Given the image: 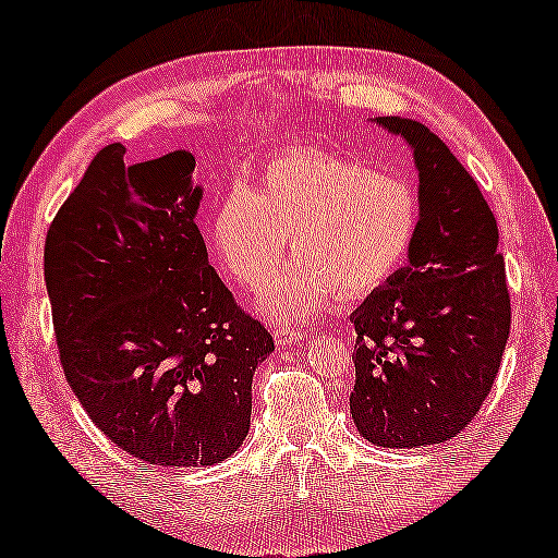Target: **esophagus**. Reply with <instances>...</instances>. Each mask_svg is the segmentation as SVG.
<instances>
[{"mask_svg":"<svg viewBox=\"0 0 558 558\" xmlns=\"http://www.w3.org/2000/svg\"><path fill=\"white\" fill-rule=\"evenodd\" d=\"M272 333H276L278 347H288V343L305 341V331L298 327H290V324H276V327H272Z\"/></svg>","mask_w":558,"mask_h":558,"instance_id":"1","label":"esophagus"}]
</instances>
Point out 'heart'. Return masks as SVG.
Here are the masks:
<instances>
[{"label":"heart","mask_w":558,"mask_h":558,"mask_svg":"<svg viewBox=\"0 0 558 558\" xmlns=\"http://www.w3.org/2000/svg\"><path fill=\"white\" fill-rule=\"evenodd\" d=\"M420 192L408 178L322 150L268 160L258 190L236 182L219 197L211 239L229 276L258 288L295 251L260 298L272 319L310 317L333 292L363 298L385 286L417 244Z\"/></svg>","instance_id":"1"}]
</instances>
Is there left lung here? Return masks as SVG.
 I'll use <instances>...</instances> for the list:
<instances>
[{"label":"left lung","mask_w":558,"mask_h":558,"mask_svg":"<svg viewBox=\"0 0 558 558\" xmlns=\"http://www.w3.org/2000/svg\"><path fill=\"white\" fill-rule=\"evenodd\" d=\"M408 141L420 173L422 227L410 263L351 314V417L383 449H420L469 427L510 337L498 225L444 141L420 121L376 117Z\"/></svg>","instance_id":"1"}]
</instances>
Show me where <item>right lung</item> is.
Segmentation results:
<instances>
[{
  "label": "right lung",
  "instance_id": "add662e5",
  "mask_svg": "<svg viewBox=\"0 0 558 558\" xmlns=\"http://www.w3.org/2000/svg\"><path fill=\"white\" fill-rule=\"evenodd\" d=\"M124 154L99 150L48 229L60 363L119 449L215 465L244 444L253 373L276 343L209 266L190 150L134 166Z\"/></svg>",
  "mask_w": 558,
  "mask_h": 558
}]
</instances>
